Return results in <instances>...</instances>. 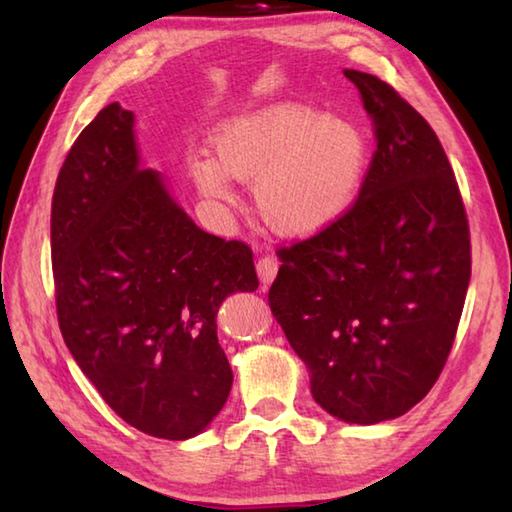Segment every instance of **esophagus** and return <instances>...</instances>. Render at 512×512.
<instances>
[{
  "instance_id": "esophagus-1",
  "label": "esophagus",
  "mask_w": 512,
  "mask_h": 512,
  "mask_svg": "<svg viewBox=\"0 0 512 512\" xmlns=\"http://www.w3.org/2000/svg\"><path fill=\"white\" fill-rule=\"evenodd\" d=\"M277 270H279V264L275 257H262L257 262V275H259V281H262L264 286H270L277 277Z\"/></svg>"
}]
</instances>
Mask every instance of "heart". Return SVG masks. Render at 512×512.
<instances>
[{"label": "heart", "mask_w": 512, "mask_h": 512, "mask_svg": "<svg viewBox=\"0 0 512 512\" xmlns=\"http://www.w3.org/2000/svg\"><path fill=\"white\" fill-rule=\"evenodd\" d=\"M195 154L189 176L215 204L235 200V180L255 182L262 220L284 237H314L350 213L363 187L367 145L358 127L306 103H273L228 118Z\"/></svg>", "instance_id": "heart-1"}]
</instances>
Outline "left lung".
<instances>
[{"label":"left lung","mask_w":512,"mask_h":512,"mask_svg":"<svg viewBox=\"0 0 512 512\" xmlns=\"http://www.w3.org/2000/svg\"><path fill=\"white\" fill-rule=\"evenodd\" d=\"M376 125V154L341 222L281 248L268 301L336 420H394L429 394L462 317L471 239L429 123L374 74L343 70Z\"/></svg>","instance_id":"obj_1"}]
</instances>
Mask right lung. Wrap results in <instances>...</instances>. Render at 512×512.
I'll list each match as a JSON object with an SVG mask.
<instances>
[{"mask_svg":"<svg viewBox=\"0 0 512 512\" xmlns=\"http://www.w3.org/2000/svg\"><path fill=\"white\" fill-rule=\"evenodd\" d=\"M134 123L118 103L103 107L59 171L50 217L59 328L127 424L189 440L233 385L217 310L259 281L246 244L202 231L167 178L143 167Z\"/></svg>","mask_w":512,"mask_h":512,"instance_id":"obj_1","label":"right lung"}]
</instances>
